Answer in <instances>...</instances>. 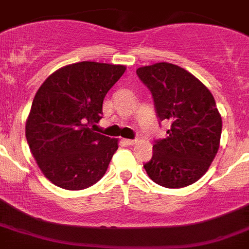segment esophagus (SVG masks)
Here are the masks:
<instances>
[{"instance_id":"1","label":"esophagus","mask_w":249,"mask_h":249,"mask_svg":"<svg viewBox=\"0 0 249 249\" xmlns=\"http://www.w3.org/2000/svg\"><path fill=\"white\" fill-rule=\"evenodd\" d=\"M123 142H124L125 145H134L137 140H131V139H123Z\"/></svg>"}]
</instances>
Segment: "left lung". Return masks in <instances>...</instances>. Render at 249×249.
Masks as SVG:
<instances>
[{
	"label": "left lung",
	"instance_id": "8db88e82",
	"mask_svg": "<svg viewBox=\"0 0 249 249\" xmlns=\"http://www.w3.org/2000/svg\"><path fill=\"white\" fill-rule=\"evenodd\" d=\"M137 73L151 91L159 120L172 124L144 164L149 178L165 188L193 184L219 149L222 118L213 95L189 71L169 62L142 66Z\"/></svg>",
	"mask_w": 249,
	"mask_h": 249
}]
</instances>
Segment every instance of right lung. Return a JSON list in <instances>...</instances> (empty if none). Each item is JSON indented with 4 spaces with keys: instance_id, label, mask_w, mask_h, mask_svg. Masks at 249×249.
Instances as JSON below:
<instances>
[{
    "instance_id": "obj_1",
    "label": "right lung",
    "mask_w": 249,
    "mask_h": 249,
    "mask_svg": "<svg viewBox=\"0 0 249 249\" xmlns=\"http://www.w3.org/2000/svg\"><path fill=\"white\" fill-rule=\"evenodd\" d=\"M125 70L124 65L76 62L40 86L26 120V139L53 184L80 190L104 177L119 142L89 126L100 122L105 95Z\"/></svg>"
}]
</instances>
